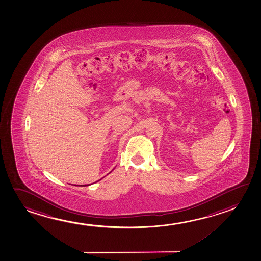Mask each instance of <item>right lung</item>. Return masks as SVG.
<instances>
[{
    "mask_svg": "<svg viewBox=\"0 0 261 261\" xmlns=\"http://www.w3.org/2000/svg\"><path fill=\"white\" fill-rule=\"evenodd\" d=\"M85 186H90V184H89V185H83V186H82V187H85Z\"/></svg>",
    "mask_w": 261,
    "mask_h": 261,
    "instance_id": "1",
    "label": "right lung"
}]
</instances>
